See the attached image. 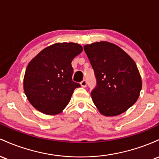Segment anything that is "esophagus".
Returning <instances> with one entry per match:
<instances>
[{
  "label": "esophagus",
  "mask_w": 159,
  "mask_h": 159,
  "mask_svg": "<svg viewBox=\"0 0 159 159\" xmlns=\"http://www.w3.org/2000/svg\"><path fill=\"white\" fill-rule=\"evenodd\" d=\"M80 85H81V86L82 87H85L86 86V80H83V81L81 82V83H80Z\"/></svg>",
  "instance_id": "obj_1"
}]
</instances>
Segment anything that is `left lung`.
I'll use <instances>...</instances> for the list:
<instances>
[{"mask_svg": "<svg viewBox=\"0 0 159 159\" xmlns=\"http://www.w3.org/2000/svg\"><path fill=\"white\" fill-rule=\"evenodd\" d=\"M97 79L91 93L94 104L104 116L120 115L135 103L142 89L136 63L119 46L107 41L84 46Z\"/></svg>", "mask_w": 159, "mask_h": 159, "instance_id": "obj_1", "label": "left lung"}]
</instances>
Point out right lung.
I'll return each instance as SVG.
<instances>
[{
	"mask_svg": "<svg viewBox=\"0 0 159 159\" xmlns=\"http://www.w3.org/2000/svg\"><path fill=\"white\" fill-rule=\"evenodd\" d=\"M83 50L75 43H56L40 51L28 63L23 80L27 98L36 110L47 115L61 113L75 89L71 62Z\"/></svg>",
	"mask_w": 159,
	"mask_h": 159,
	"instance_id": "1",
	"label": "right lung"
}]
</instances>
